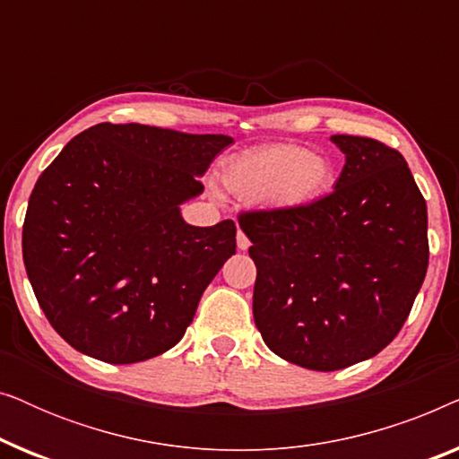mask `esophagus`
<instances>
[{
  "instance_id": "obj_1",
  "label": "esophagus",
  "mask_w": 459,
  "mask_h": 459,
  "mask_svg": "<svg viewBox=\"0 0 459 459\" xmlns=\"http://www.w3.org/2000/svg\"><path fill=\"white\" fill-rule=\"evenodd\" d=\"M236 244H238V250H248V247H250V240H248L247 234H244L242 230H238V234H236Z\"/></svg>"
}]
</instances>
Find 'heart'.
Masks as SVG:
<instances>
[{"mask_svg": "<svg viewBox=\"0 0 459 459\" xmlns=\"http://www.w3.org/2000/svg\"><path fill=\"white\" fill-rule=\"evenodd\" d=\"M334 167L299 143H272L223 162L221 184L240 200H261L272 211L294 212L328 194Z\"/></svg>", "mask_w": 459, "mask_h": 459, "instance_id": "1", "label": "heart"}]
</instances>
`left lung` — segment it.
I'll use <instances>...</instances> for the list:
<instances>
[{"label":"left lung","mask_w":459,"mask_h":459,"mask_svg":"<svg viewBox=\"0 0 459 459\" xmlns=\"http://www.w3.org/2000/svg\"><path fill=\"white\" fill-rule=\"evenodd\" d=\"M334 192L294 212H247L256 265L253 316L263 341L294 366L334 372L397 336L429 267V215L403 156L357 135Z\"/></svg>","instance_id":"left-lung-1"}]
</instances>
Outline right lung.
Wrapping results in <instances>:
<instances>
[{
    "mask_svg": "<svg viewBox=\"0 0 459 459\" xmlns=\"http://www.w3.org/2000/svg\"><path fill=\"white\" fill-rule=\"evenodd\" d=\"M228 135L93 125L39 175L22 259L52 328L79 353L137 363L175 347L204 288L236 253L231 219L198 228L181 204Z\"/></svg>",
    "mask_w": 459,
    "mask_h": 459,
    "instance_id": "1",
    "label": "right lung"
}]
</instances>
